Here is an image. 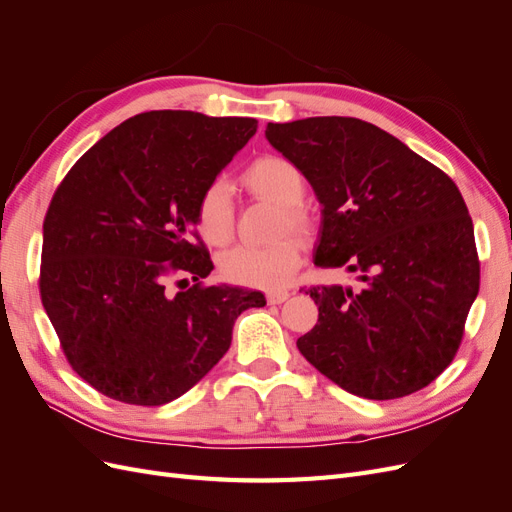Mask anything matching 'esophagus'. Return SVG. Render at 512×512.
<instances>
[{
	"label": "esophagus",
	"instance_id": "esophagus-1",
	"mask_svg": "<svg viewBox=\"0 0 512 512\" xmlns=\"http://www.w3.org/2000/svg\"><path fill=\"white\" fill-rule=\"evenodd\" d=\"M288 297H290L288 290H273V292H267V303H269V305H280V303H284Z\"/></svg>",
	"mask_w": 512,
	"mask_h": 512
}]
</instances>
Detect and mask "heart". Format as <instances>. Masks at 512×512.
Instances as JSON below:
<instances>
[{
  "instance_id": "heart-1",
  "label": "heart",
  "mask_w": 512,
  "mask_h": 512,
  "mask_svg": "<svg viewBox=\"0 0 512 512\" xmlns=\"http://www.w3.org/2000/svg\"><path fill=\"white\" fill-rule=\"evenodd\" d=\"M243 188L256 198L280 205L277 232H294L301 239L314 237L316 215L305 203L303 170L282 156H260L241 175ZM196 226L209 245H226L235 230L232 203L226 185L209 183L196 203ZM301 262L297 237H284L271 245H239L220 260V271L228 282L250 288L277 290L290 282Z\"/></svg>"
}]
</instances>
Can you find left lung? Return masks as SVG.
I'll return each instance as SVG.
<instances>
[{"instance_id":"1","label":"left lung","mask_w":512,"mask_h":512,"mask_svg":"<svg viewBox=\"0 0 512 512\" xmlns=\"http://www.w3.org/2000/svg\"><path fill=\"white\" fill-rule=\"evenodd\" d=\"M322 203L316 267L356 273L312 286L318 324L297 339L344 391L397 399L453 363L480 286L474 226L455 181L389 132L354 117L269 123Z\"/></svg>"}]
</instances>
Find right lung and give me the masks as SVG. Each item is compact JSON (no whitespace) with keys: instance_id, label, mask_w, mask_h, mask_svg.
Wrapping results in <instances>:
<instances>
[{"instance_id":"right-lung-1","label":"right lung","mask_w":512,"mask_h":512,"mask_svg":"<svg viewBox=\"0 0 512 512\" xmlns=\"http://www.w3.org/2000/svg\"><path fill=\"white\" fill-rule=\"evenodd\" d=\"M256 128L252 117L141 113L57 185L42 224L40 299L70 367L98 393L168 404L226 354L237 316L267 303L203 284L213 262L194 230L200 194Z\"/></svg>"}]
</instances>
